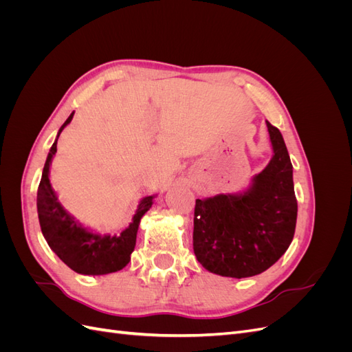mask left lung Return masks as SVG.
<instances>
[{
    "instance_id": "left-lung-1",
    "label": "left lung",
    "mask_w": 352,
    "mask_h": 352,
    "mask_svg": "<svg viewBox=\"0 0 352 352\" xmlns=\"http://www.w3.org/2000/svg\"><path fill=\"white\" fill-rule=\"evenodd\" d=\"M267 129L274 154L247 192L195 201L194 252L211 273L236 279L260 274L294 239L292 163L278 127L267 122Z\"/></svg>"
}]
</instances>
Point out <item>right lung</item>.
I'll use <instances>...</instances> for the list:
<instances>
[{
    "label": "right lung",
    "instance_id": "1",
    "mask_svg": "<svg viewBox=\"0 0 352 352\" xmlns=\"http://www.w3.org/2000/svg\"><path fill=\"white\" fill-rule=\"evenodd\" d=\"M73 114L74 113H72L65 124L60 127L57 140L65 126L72 122ZM57 140L48 153L38 186L36 206L42 235L48 242L50 248L58 255V258L76 273L107 274L119 272L131 261V254L136 245L140 221L145 212L151 208L154 197H145L141 199L136 214L133 216V221L120 235L101 236L82 228L61 207L50 184V164L52 155L57 153Z\"/></svg>",
    "mask_w": 352,
    "mask_h": 352
}]
</instances>
